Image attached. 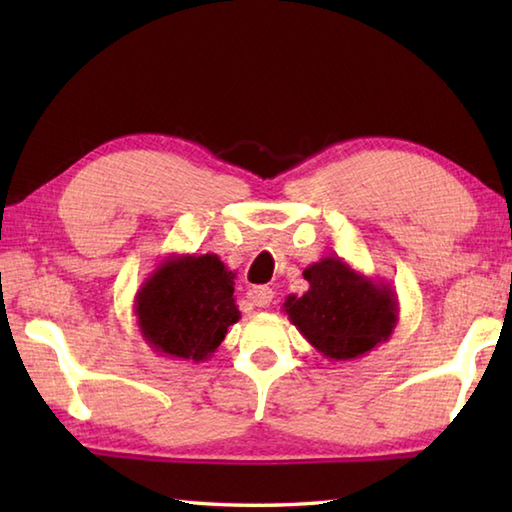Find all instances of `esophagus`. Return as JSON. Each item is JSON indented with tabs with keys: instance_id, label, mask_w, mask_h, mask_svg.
<instances>
[{
	"instance_id": "1",
	"label": "esophagus",
	"mask_w": 512,
	"mask_h": 512,
	"mask_svg": "<svg viewBox=\"0 0 512 512\" xmlns=\"http://www.w3.org/2000/svg\"><path fill=\"white\" fill-rule=\"evenodd\" d=\"M246 297H248L250 303H253V306L266 308V306H270V303H273L275 292H273V288H268V286H253L246 292Z\"/></svg>"
}]
</instances>
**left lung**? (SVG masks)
<instances>
[{
	"label": "left lung",
	"mask_w": 512,
	"mask_h": 512,
	"mask_svg": "<svg viewBox=\"0 0 512 512\" xmlns=\"http://www.w3.org/2000/svg\"><path fill=\"white\" fill-rule=\"evenodd\" d=\"M306 295H288L284 312L314 350L330 361H354L385 343L398 325L391 284L358 273L341 257L303 270Z\"/></svg>",
	"instance_id": "obj_1"
}]
</instances>
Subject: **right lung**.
I'll return each mask as SVG.
<instances>
[{"label":"right lung","mask_w":512,"mask_h":512,"mask_svg":"<svg viewBox=\"0 0 512 512\" xmlns=\"http://www.w3.org/2000/svg\"><path fill=\"white\" fill-rule=\"evenodd\" d=\"M235 273L213 253L169 255L134 297L138 332L151 350L176 361H209L233 323Z\"/></svg>","instance_id":"1"}]
</instances>
